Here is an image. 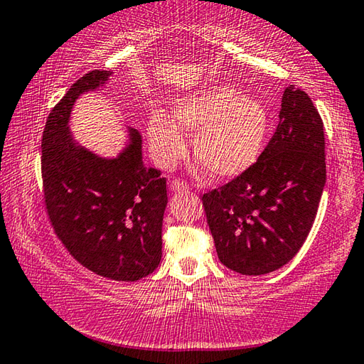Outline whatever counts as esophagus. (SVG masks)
I'll return each instance as SVG.
<instances>
[{
    "label": "esophagus",
    "mask_w": 364,
    "mask_h": 364,
    "mask_svg": "<svg viewBox=\"0 0 364 364\" xmlns=\"http://www.w3.org/2000/svg\"><path fill=\"white\" fill-rule=\"evenodd\" d=\"M170 191H173V193H180V191H189V184L181 181V180H173L170 183Z\"/></svg>",
    "instance_id": "1"
}]
</instances>
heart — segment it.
Listing matches in <instances>:
<instances>
[{
  "label": "heart",
  "instance_id": "1",
  "mask_svg": "<svg viewBox=\"0 0 364 364\" xmlns=\"http://www.w3.org/2000/svg\"><path fill=\"white\" fill-rule=\"evenodd\" d=\"M269 114L255 97L216 85L183 98L173 114L154 111L148 119V140L157 164L165 168L186 154L183 134L193 135V149L213 176L230 180L248 171L262 153Z\"/></svg>",
  "mask_w": 364,
  "mask_h": 364
}]
</instances>
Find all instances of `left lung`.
Returning <instances> with one entry per match:
<instances>
[{
	"label": "left lung",
	"instance_id": "1",
	"mask_svg": "<svg viewBox=\"0 0 364 364\" xmlns=\"http://www.w3.org/2000/svg\"><path fill=\"white\" fill-rule=\"evenodd\" d=\"M279 117L253 167L202 196L218 257L242 275L274 272L293 259L326 183L323 121L310 97L289 85Z\"/></svg>",
	"mask_w": 364,
	"mask_h": 364
}]
</instances>
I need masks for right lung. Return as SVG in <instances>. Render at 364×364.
<instances>
[{
	"label": "right lung",
	"instance_id": "right-lung-1",
	"mask_svg": "<svg viewBox=\"0 0 364 364\" xmlns=\"http://www.w3.org/2000/svg\"><path fill=\"white\" fill-rule=\"evenodd\" d=\"M109 76L87 73L50 111L41 143L44 202L57 237L79 264L111 280L136 282L161 262L167 181L144 165L138 130L129 129L127 146L105 159L76 143L68 127L77 98Z\"/></svg>",
	"mask_w": 364,
	"mask_h": 364
}]
</instances>
